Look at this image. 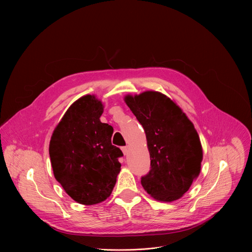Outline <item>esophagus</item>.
Masks as SVG:
<instances>
[{
  "mask_svg": "<svg viewBox=\"0 0 252 252\" xmlns=\"http://www.w3.org/2000/svg\"><path fill=\"white\" fill-rule=\"evenodd\" d=\"M122 151H123V153H124L125 156L127 155V153H128V147H123V148H122Z\"/></svg>",
  "mask_w": 252,
  "mask_h": 252,
  "instance_id": "34e87169",
  "label": "esophagus"
}]
</instances>
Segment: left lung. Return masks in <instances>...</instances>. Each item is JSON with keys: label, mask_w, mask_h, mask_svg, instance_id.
I'll use <instances>...</instances> for the list:
<instances>
[{"label": "left lung", "mask_w": 252, "mask_h": 252, "mask_svg": "<svg viewBox=\"0 0 252 252\" xmlns=\"http://www.w3.org/2000/svg\"><path fill=\"white\" fill-rule=\"evenodd\" d=\"M125 101L146 131L151 170L141 186L155 199L181 198L197 178L202 148L193 124L171 98L147 91L126 94Z\"/></svg>", "instance_id": "1"}]
</instances>
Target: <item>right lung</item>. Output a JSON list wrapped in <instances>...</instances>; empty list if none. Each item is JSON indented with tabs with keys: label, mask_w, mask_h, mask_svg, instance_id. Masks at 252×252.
Returning <instances> with one entry per match:
<instances>
[{
	"label": "right lung",
	"mask_w": 252,
	"mask_h": 252,
	"mask_svg": "<svg viewBox=\"0 0 252 252\" xmlns=\"http://www.w3.org/2000/svg\"><path fill=\"white\" fill-rule=\"evenodd\" d=\"M102 102L86 94L68 107L51 137L54 175L75 201L93 205L109 197L121 171L122 151L112 145L114 128L99 120Z\"/></svg>",
	"instance_id": "right-lung-1"
}]
</instances>
